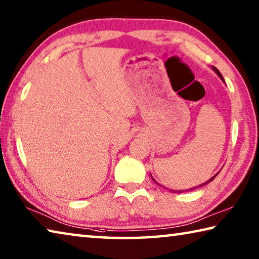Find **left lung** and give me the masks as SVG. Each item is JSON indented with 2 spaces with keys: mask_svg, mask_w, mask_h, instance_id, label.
Returning <instances> with one entry per match:
<instances>
[{
  "mask_svg": "<svg viewBox=\"0 0 259 259\" xmlns=\"http://www.w3.org/2000/svg\"><path fill=\"white\" fill-rule=\"evenodd\" d=\"M212 69H213V71H214V72H216V73H217V75H218L219 77H221V80H222L223 82H225V81H224V78H223V76H222V74H221V72H219V71H218V69H217L216 67H213V66H212ZM218 174H219V172H217L216 175H214V176H213V177H211V178H210V179H209V181H207V182H205V183H202V184H201V185H199L198 187H201V186H204V185H207V184H209L210 182H212V181H213V179H214V177H216ZM152 178H153V177H152ZM153 181H154V179H153ZM154 182H155V181H154ZM155 183H156V182H155ZM198 187H193V188H190V190H185V191H184V190H183V191H176V190H170V191H171L172 193H177V192H179V193H183V192H187V191H193V190H195V188H198Z\"/></svg>",
  "mask_w": 259,
  "mask_h": 259,
  "instance_id": "1",
  "label": "left lung"
}]
</instances>
